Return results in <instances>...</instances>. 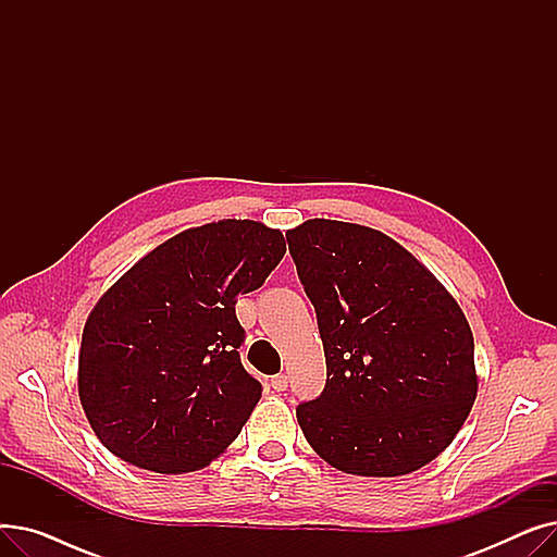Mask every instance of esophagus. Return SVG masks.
Returning a JSON list of instances; mask_svg holds the SVG:
<instances>
[{"label":"esophagus","instance_id":"34e87169","mask_svg":"<svg viewBox=\"0 0 557 557\" xmlns=\"http://www.w3.org/2000/svg\"><path fill=\"white\" fill-rule=\"evenodd\" d=\"M271 386H273L277 393L286 391V386H288V379H286V374H275V376L271 379Z\"/></svg>","mask_w":557,"mask_h":557}]
</instances>
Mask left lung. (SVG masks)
<instances>
[{
  "label": "left lung",
  "mask_w": 557,
  "mask_h": 557,
  "mask_svg": "<svg viewBox=\"0 0 557 557\" xmlns=\"http://www.w3.org/2000/svg\"><path fill=\"white\" fill-rule=\"evenodd\" d=\"M286 242L327 361L323 393L296 408L307 443L345 474L420 470L451 445L476 399L465 313L384 232L311 219Z\"/></svg>",
  "instance_id": "obj_1"
}]
</instances>
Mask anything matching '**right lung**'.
<instances>
[{"instance_id":"1","label":"right lung","mask_w":557,"mask_h":557,"mask_svg":"<svg viewBox=\"0 0 557 557\" xmlns=\"http://www.w3.org/2000/svg\"><path fill=\"white\" fill-rule=\"evenodd\" d=\"M286 252L280 230L225 219L175 234L116 280L83 327L78 397L108 451L158 474L210 465L261 384L234 305Z\"/></svg>"}]
</instances>
